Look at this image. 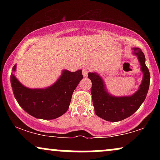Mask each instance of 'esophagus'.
<instances>
[{
  "instance_id": "1",
  "label": "esophagus",
  "mask_w": 160,
  "mask_h": 160,
  "mask_svg": "<svg viewBox=\"0 0 160 160\" xmlns=\"http://www.w3.org/2000/svg\"><path fill=\"white\" fill-rule=\"evenodd\" d=\"M90 71V69L89 68H84L83 69H82V75H83L84 78H86V77L88 76V73Z\"/></svg>"
}]
</instances>
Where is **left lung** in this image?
<instances>
[{"label": "left lung", "instance_id": "1", "mask_svg": "<svg viewBox=\"0 0 160 160\" xmlns=\"http://www.w3.org/2000/svg\"><path fill=\"white\" fill-rule=\"evenodd\" d=\"M132 54L137 56L143 73L138 89L131 95L114 96L106 89L102 77L96 72H89L88 78L92 81L91 94L95 114L110 122H118L132 115L144 102L150 86V72L145 65V56L141 49L132 48Z\"/></svg>", "mask_w": 160, "mask_h": 160}]
</instances>
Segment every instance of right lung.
I'll return each mask as SVG.
<instances>
[{"label": "right lung", "mask_w": 160, "mask_h": 160, "mask_svg": "<svg viewBox=\"0 0 160 160\" xmlns=\"http://www.w3.org/2000/svg\"><path fill=\"white\" fill-rule=\"evenodd\" d=\"M16 70V65L12 68V72ZM82 78V70L75 72L63 70L56 82L43 89L26 87L13 73L10 82L15 98L24 111L37 119L54 120L68 110L73 92Z\"/></svg>", "instance_id": "1"}]
</instances>
